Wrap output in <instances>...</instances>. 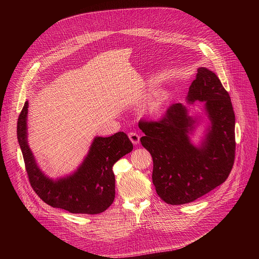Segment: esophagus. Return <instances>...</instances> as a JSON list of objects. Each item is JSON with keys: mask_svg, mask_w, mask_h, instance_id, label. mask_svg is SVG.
Masks as SVG:
<instances>
[{"mask_svg": "<svg viewBox=\"0 0 259 259\" xmlns=\"http://www.w3.org/2000/svg\"><path fill=\"white\" fill-rule=\"evenodd\" d=\"M128 136H129V139L131 140V142H132L133 144L137 145V144L139 143V141H140V136H139L137 133H135V132H130V133L128 134Z\"/></svg>", "mask_w": 259, "mask_h": 259, "instance_id": "1", "label": "esophagus"}]
</instances>
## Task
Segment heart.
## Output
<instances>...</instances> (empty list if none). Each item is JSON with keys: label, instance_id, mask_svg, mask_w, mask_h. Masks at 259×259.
I'll return each mask as SVG.
<instances>
[{"label": "heart", "instance_id": "1", "mask_svg": "<svg viewBox=\"0 0 259 259\" xmlns=\"http://www.w3.org/2000/svg\"><path fill=\"white\" fill-rule=\"evenodd\" d=\"M169 97V92L164 89H160L147 94L139 105V113L149 117L159 115L166 106Z\"/></svg>", "mask_w": 259, "mask_h": 259}]
</instances>
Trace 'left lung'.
Returning <instances> with one entry per match:
<instances>
[{"mask_svg": "<svg viewBox=\"0 0 259 259\" xmlns=\"http://www.w3.org/2000/svg\"><path fill=\"white\" fill-rule=\"evenodd\" d=\"M187 103L204 102L202 117L172 104L159 122H139L141 144L153 157V183L171 205L191 203L211 192L230 175L235 160V113L231 97L215 72L199 67ZM204 126L199 143L191 137Z\"/></svg>", "mask_w": 259, "mask_h": 259, "instance_id": "obj_1", "label": "left lung"}]
</instances>
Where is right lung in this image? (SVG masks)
I'll return each instance as SVG.
<instances>
[{"instance_id": "right-lung-1", "label": "right lung", "mask_w": 259, "mask_h": 259, "mask_svg": "<svg viewBox=\"0 0 259 259\" xmlns=\"http://www.w3.org/2000/svg\"><path fill=\"white\" fill-rule=\"evenodd\" d=\"M25 101L17 121V139L22 152L29 182L35 194L53 208L70 213L98 214L105 211L115 199L114 164L133 150L124 132L112 136H95L88 154L78 168L64 176L49 177L39 166L28 145Z\"/></svg>"}]
</instances>
